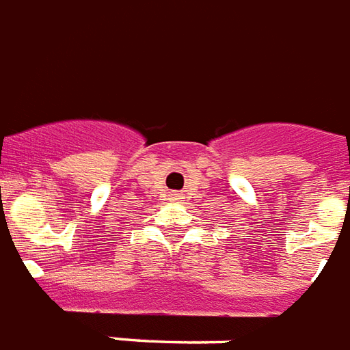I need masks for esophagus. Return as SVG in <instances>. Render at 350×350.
<instances>
[{"mask_svg":"<svg viewBox=\"0 0 350 350\" xmlns=\"http://www.w3.org/2000/svg\"><path fill=\"white\" fill-rule=\"evenodd\" d=\"M180 198H182V196H180V195H172V196H170V200H172V202L180 200Z\"/></svg>","mask_w":350,"mask_h":350,"instance_id":"esophagus-1","label":"esophagus"}]
</instances>
